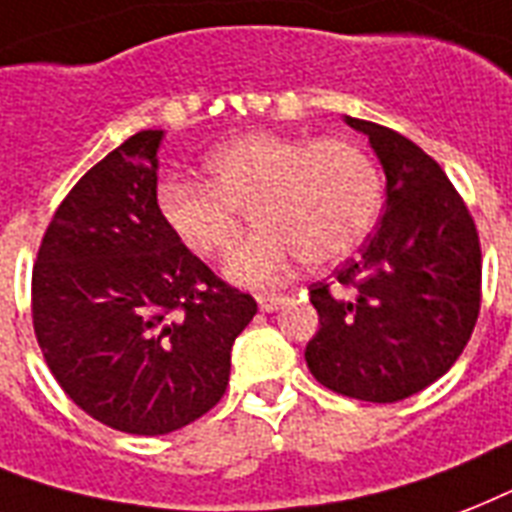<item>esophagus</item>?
Masks as SVG:
<instances>
[{"mask_svg":"<svg viewBox=\"0 0 512 512\" xmlns=\"http://www.w3.org/2000/svg\"><path fill=\"white\" fill-rule=\"evenodd\" d=\"M256 301H259L261 312H277L288 299H285L283 293H259V296H256Z\"/></svg>","mask_w":512,"mask_h":512,"instance_id":"esophagus-1","label":"esophagus"}]
</instances>
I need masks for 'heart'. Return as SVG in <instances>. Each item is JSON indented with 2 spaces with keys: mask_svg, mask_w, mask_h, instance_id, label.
Returning <instances> with one entry per match:
<instances>
[{
  "mask_svg": "<svg viewBox=\"0 0 512 512\" xmlns=\"http://www.w3.org/2000/svg\"><path fill=\"white\" fill-rule=\"evenodd\" d=\"M208 181L162 178L154 205L176 240L202 259L235 243L243 211L259 221L227 261V277L243 285L283 280L307 264L344 259L374 227L382 181L358 144L347 138L245 133L205 157Z\"/></svg>",
  "mask_w": 512,
  "mask_h": 512,
  "instance_id": "b5f03b06",
  "label": "heart"
}]
</instances>
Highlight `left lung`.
Returning <instances> with one entry per match:
<instances>
[{
	"label": "left lung",
	"instance_id": "left-lung-1",
	"mask_svg": "<svg viewBox=\"0 0 512 512\" xmlns=\"http://www.w3.org/2000/svg\"><path fill=\"white\" fill-rule=\"evenodd\" d=\"M344 122L368 136L387 205L360 256L336 269L334 291L310 285L320 328L304 358L328 390L395 403L441 379L465 350L481 310V245L430 154L376 122Z\"/></svg>",
	"mask_w": 512,
	"mask_h": 512
}]
</instances>
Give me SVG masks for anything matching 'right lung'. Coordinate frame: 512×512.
I'll use <instances>...</instances> for the list:
<instances>
[{"instance_id": "add662e5", "label": "right lung", "mask_w": 512, "mask_h": 512, "mask_svg": "<svg viewBox=\"0 0 512 512\" xmlns=\"http://www.w3.org/2000/svg\"><path fill=\"white\" fill-rule=\"evenodd\" d=\"M141 130L66 194L31 275L34 334L63 392L130 435L200 419L229 384L232 344L256 315L162 224L157 149Z\"/></svg>"}]
</instances>
